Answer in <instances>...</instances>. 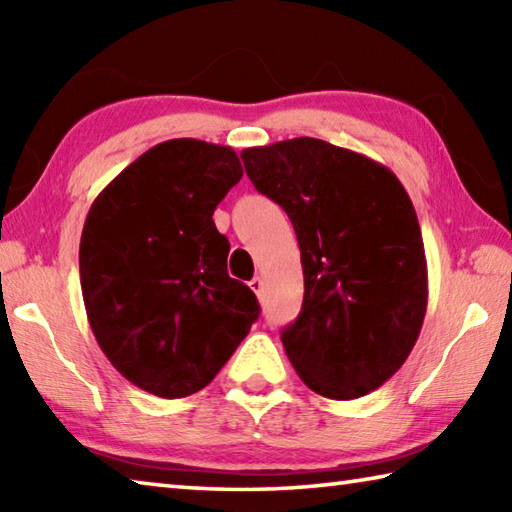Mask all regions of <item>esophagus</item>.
Listing matches in <instances>:
<instances>
[{
  "instance_id": "obj_1",
  "label": "esophagus",
  "mask_w": 512,
  "mask_h": 512,
  "mask_svg": "<svg viewBox=\"0 0 512 512\" xmlns=\"http://www.w3.org/2000/svg\"><path fill=\"white\" fill-rule=\"evenodd\" d=\"M248 287L255 291V296H262V291H264V280H262V277H253V280L248 282Z\"/></svg>"
}]
</instances>
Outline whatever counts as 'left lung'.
Here are the masks:
<instances>
[{
  "label": "left lung",
  "instance_id": "1",
  "mask_svg": "<svg viewBox=\"0 0 512 512\" xmlns=\"http://www.w3.org/2000/svg\"><path fill=\"white\" fill-rule=\"evenodd\" d=\"M259 194L289 214L305 298L282 345L329 400H357L409 357L427 314L418 214L395 173L316 137L241 151Z\"/></svg>",
  "mask_w": 512,
  "mask_h": 512
}]
</instances>
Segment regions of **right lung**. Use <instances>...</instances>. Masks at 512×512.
Instances as JSON below:
<instances>
[{"instance_id":"obj_1","label":"right lung","mask_w":512,"mask_h":512,"mask_svg":"<svg viewBox=\"0 0 512 512\" xmlns=\"http://www.w3.org/2000/svg\"><path fill=\"white\" fill-rule=\"evenodd\" d=\"M244 169L230 146L155 144L94 198L79 268L85 311L108 361L142 391L176 400L216 377L259 316L228 275L212 221Z\"/></svg>"}]
</instances>
